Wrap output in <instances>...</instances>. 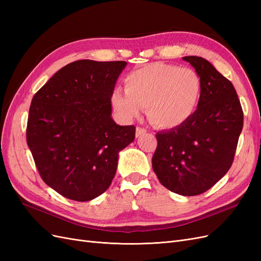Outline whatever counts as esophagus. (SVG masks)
<instances>
[{
    "label": "esophagus",
    "instance_id": "34e87169",
    "mask_svg": "<svg viewBox=\"0 0 261 261\" xmlns=\"http://www.w3.org/2000/svg\"><path fill=\"white\" fill-rule=\"evenodd\" d=\"M146 133H147V129H146V128H144V127H137V128H136V137L143 136L144 134H146Z\"/></svg>",
    "mask_w": 261,
    "mask_h": 261
}]
</instances>
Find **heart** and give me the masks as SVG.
Masks as SVG:
<instances>
[{"mask_svg": "<svg viewBox=\"0 0 261 261\" xmlns=\"http://www.w3.org/2000/svg\"><path fill=\"white\" fill-rule=\"evenodd\" d=\"M124 89H115L111 103L124 120L137 117L143 108L153 124L174 128L196 112L201 97V81L192 68L152 63L133 70L124 80Z\"/></svg>", "mask_w": 261, "mask_h": 261, "instance_id": "b5f03b06", "label": "heart"}]
</instances>
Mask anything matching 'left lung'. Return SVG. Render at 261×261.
<instances>
[{
  "label": "left lung",
  "mask_w": 261,
  "mask_h": 261,
  "mask_svg": "<svg viewBox=\"0 0 261 261\" xmlns=\"http://www.w3.org/2000/svg\"><path fill=\"white\" fill-rule=\"evenodd\" d=\"M183 60L200 77V101L187 122L156 133L152 169L171 192L196 196L207 192L230 170L244 114L234 86L210 62L200 57Z\"/></svg>",
  "instance_id": "1"
}]
</instances>
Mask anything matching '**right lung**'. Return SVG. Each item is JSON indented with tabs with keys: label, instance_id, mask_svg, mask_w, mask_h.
Listing matches in <instances>:
<instances>
[{
	"label": "right lung",
	"instance_id": "right-lung-1",
	"mask_svg": "<svg viewBox=\"0 0 261 261\" xmlns=\"http://www.w3.org/2000/svg\"><path fill=\"white\" fill-rule=\"evenodd\" d=\"M126 64L69 63L31 101L27 145L44 183L68 199L89 201L103 194L118 152L135 139V126H120L111 117V94Z\"/></svg>",
	"mask_w": 261,
	"mask_h": 261
}]
</instances>
